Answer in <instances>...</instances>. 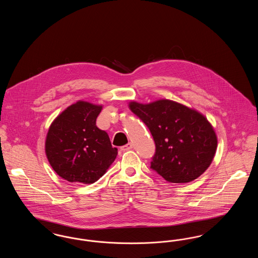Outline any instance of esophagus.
<instances>
[{"label": "esophagus", "instance_id": "34e87169", "mask_svg": "<svg viewBox=\"0 0 258 258\" xmlns=\"http://www.w3.org/2000/svg\"><path fill=\"white\" fill-rule=\"evenodd\" d=\"M133 147H134L133 143H127L126 145H124L123 147H121V150H122L123 152H125V151H130V150H132Z\"/></svg>", "mask_w": 258, "mask_h": 258}]
</instances>
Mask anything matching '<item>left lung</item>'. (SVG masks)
Instances as JSON below:
<instances>
[{"label": "left lung", "mask_w": 258, "mask_h": 258, "mask_svg": "<svg viewBox=\"0 0 258 258\" xmlns=\"http://www.w3.org/2000/svg\"><path fill=\"white\" fill-rule=\"evenodd\" d=\"M130 109L150 130L156 143L151 168L169 183H188L208 169L218 138L200 112L170 99L131 101Z\"/></svg>", "instance_id": "8db88e82"}]
</instances>
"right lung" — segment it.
Segmentation results:
<instances>
[{
	"mask_svg": "<svg viewBox=\"0 0 258 258\" xmlns=\"http://www.w3.org/2000/svg\"><path fill=\"white\" fill-rule=\"evenodd\" d=\"M102 105L78 100L52 122L45 140L50 165L71 183L93 184L116 159L108 135L96 125Z\"/></svg>",
	"mask_w": 258,
	"mask_h": 258,
	"instance_id": "1",
	"label": "right lung"
}]
</instances>
